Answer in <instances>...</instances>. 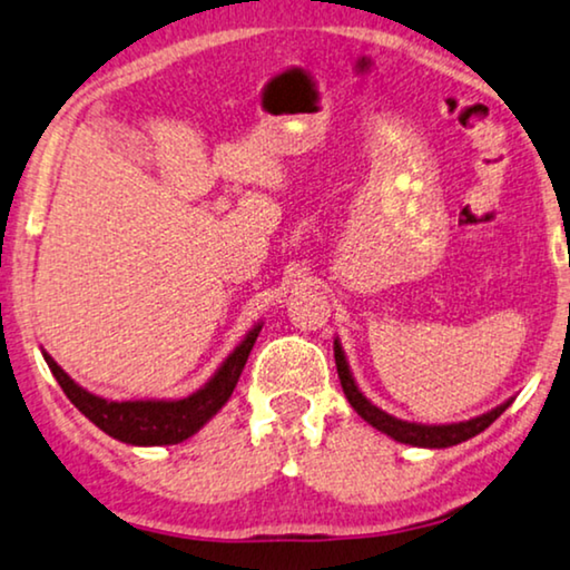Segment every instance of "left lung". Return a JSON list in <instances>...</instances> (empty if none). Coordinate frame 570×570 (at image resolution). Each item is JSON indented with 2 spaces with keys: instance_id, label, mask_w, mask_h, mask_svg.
<instances>
[{
  "instance_id": "8db88e82",
  "label": "left lung",
  "mask_w": 570,
  "mask_h": 570,
  "mask_svg": "<svg viewBox=\"0 0 570 570\" xmlns=\"http://www.w3.org/2000/svg\"><path fill=\"white\" fill-rule=\"evenodd\" d=\"M333 356H336L341 389H344L348 404L354 406V412L360 414L367 424H373L375 430L385 432V435L399 440V443L416 445V449H451V445L464 443V440L480 435L482 430H488L490 424L495 422L508 406H511V401H505V404L490 409L488 414H480V416H474V420H466V422H451V424L406 422L389 412H383V409H377L373 401H370L360 389H356L352 370H348L346 354H344V348H341L338 338L333 341Z\"/></svg>"
}]
</instances>
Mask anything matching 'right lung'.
Instances as JSON below:
<instances>
[{
    "label": "right lung",
    "instance_id": "obj_1",
    "mask_svg": "<svg viewBox=\"0 0 570 570\" xmlns=\"http://www.w3.org/2000/svg\"><path fill=\"white\" fill-rule=\"evenodd\" d=\"M263 323H257L239 346L226 356L222 367L216 370L214 377L189 393L185 399H148V401H109L104 396H96L72 381L59 364L51 360V354L43 352L51 375L62 385L65 396L78 406V412L88 416L98 430L114 440H121L127 445H174L181 440L193 438L197 430L208 420H214L218 409H222L229 396L237 389V381L245 370V362L249 352H253L257 333H261Z\"/></svg>",
    "mask_w": 570,
    "mask_h": 570
}]
</instances>
